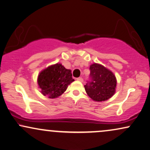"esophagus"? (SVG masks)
Returning a JSON list of instances; mask_svg holds the SVG:
<instances>
[{
  "instance_id": "esophagus-1",
  "label": "esophagus",
  "mask_w": 150,
  "mask_h": 150,
  "mask_svg": "<svg viewBox=\"0 0 150 150\" xmlns=\"http://www.w3.org/2000/svg\"><path fill=\"white\" fill-rule=\"evenodd\" d=\"M77 80L79 81H81V82H82L83 79L81 78V77H78V78H77Z\"/></svg>"
}]
</instances>
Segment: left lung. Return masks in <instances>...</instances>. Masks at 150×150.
<instances>
[{"instance_id":"1","label":"left lung","mask_w":150,"mask_h":150,"mask_svg":"<svg viewBox=\"0 0 150 150\" xmlns=\"http://www.w3.org/2000/svg\"><path fill=\"white\" fill-rule=\"evenodd\" d=\"M91 81L84 86L85 91L95 101H106L115 95L117 78L115 74L104 66L93 63L90 66Z\"/></svg>"}]
</instances>
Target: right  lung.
<instances>
[{"instance_id":"right-lung-1","label":"right lung","mask_w":150,"mask_h":150,"mask_svg":"<svg viewBox=\"0 0 150 150\" xmlns=\"http://www.w3.org/2000/svg\"><path fill=\"white\" fill-rule=\"evenodd\" d=\"M74 81L71 70L67 69L60 63H57L43 69L38 76V85L40 93L50 99H55L67 91Z\"/></svg>"}]
</instances>
